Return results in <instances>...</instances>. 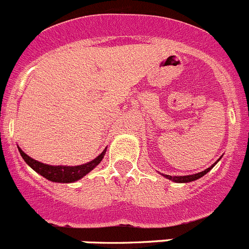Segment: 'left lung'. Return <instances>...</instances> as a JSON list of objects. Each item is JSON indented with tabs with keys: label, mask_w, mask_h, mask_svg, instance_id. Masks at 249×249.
Here are the masks:
<instances>
[{
	"label": "left lung",
	"mask_w": 249,
	"mask_h": 249,
	"mask_svg": "<svg viewBox=\"0 0 249 249\" xmlns=\"http://www.w3.org/2000/svg\"><path fill=\"white\" fill-rule=\"evenodd\" d=\"M221 159V158H219ZM218 159V160H219ZM218 160L216 161V162L213 163V165H211L210 167H207V169L205 170V171H201L198 172V174H194V175H187V176H171V175H165V174H161L163 176V178H169V180L174 181V182H178V183H186V182H191V181H195V180H198V178H201L202 176H205L206 174H207L210 170L212 169V167L216 165L217 162H218Z\"/></svg>",
	"instance_id": "8db88e82"
}]
</instances>
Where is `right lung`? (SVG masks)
Listing matches in <instances>:
<instances>
[{
    "instance_id": "obj_1",
    "label": "right lung",
    "mask_w": 249,
    "mask_h": 249,
    "mask_svg": "<svg viewBox=\"0 0 249 249\" xmlns=\"http://www.w3.org/2000/svg\"><path fill=\"white\" fill-rule=\"evenodd\" d=\"M18 151L21 154L22 159L26 161L28 166L32 167L37 174L43 176L47 180L52 181V182H62V183H69L75 182V181L80 180L86 176L87 174L91 171L94 167H97L100 163V161L104 158L105 152H107V147L103 150V152L99 156L94 159V160L89 161L83 165H77V166H63V165H58V166H53V165H47V163L39 162V161L35 160V159L30 158L26 152L22 151L21 147H18Z\"/></svg>"
}]
</instances>
